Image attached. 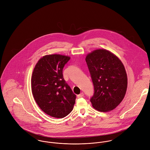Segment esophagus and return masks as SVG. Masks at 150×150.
Segmentation results:
<instances>
[{
  "label": "esophagus",
  "instance_id": "34e87169",
  "mask_svg": "<svg viewBox=\"0 0 150 150\" xmlns=\"http://www.w3.org/2000/svg\"><path fill=\"white\" fill-rule=\"evenodd\" d=\"M83 95H84L83 93L82 92V93H81L77 95V97H78V98H81V97H82L83 96Z\"/></svg>",
  "mask_w": 150,
  "mask_h": 150
}]
</instances>
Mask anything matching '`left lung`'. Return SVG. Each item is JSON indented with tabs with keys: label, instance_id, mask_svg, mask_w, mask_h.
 Returning <instances> with one entry per match:
<instances>
[{
	"label": "left lung",
	"instance_id": "8db88e82",
	"mask_svg": "<svg viewBox=\"0 0 150 150\" xmlns=\"http://www.w3.org/2000/svg\"><path fill=\"white\" fill-rule=\"evenodd\" d=\"M94 92L90 98L97 111L115 109L123 100L127 86L126 70L115 54L105 49H97L86 57Z\"/></svg>",
	"mask_w": 150,
	"mask_h": 150
}]
</instances>
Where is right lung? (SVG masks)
<instances>
[{"label":"right lung","instance_id":"obj_1","mask_svg":"<svg viewBox=\"0 0 150 150\" xmlns=\"http://www.w3.org/2000/svg\"><path fill=\"white\" fill-rule=\"evenodd\" d=\"M68 56L50 54L36 64L31 78L32 93L40 108L46 114L62 118L73 110L76 95L63 78L62 69Z\"/></svg>","mask_w":150,"mask_h":150}]
</instances>
